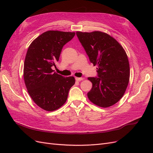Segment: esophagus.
I'll list each match as a JSON object with an SVG mask.
<instances>
[{
  "label": "esophagus",
  "mask_w": 153,
  "mask_h": 153,
  "mask_svg": "<svg viewBox=\"0 0 153 153\" xmlns=\"http://www.w3.org/2000/svg\"><path fill=\"white\" fill-rule=\"evenodd\" d=\"M84 79V78H78V77H76L75 78V80L76 81H82V80H83Z\"/></svg>",
  "instance_id": "1"
}]
</instances>
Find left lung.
Returning <instances> with one entry per match:
<instances>
[{"label":"left lung","instance_id":"1","mask_svg":"<svg viewBox=\"0 0 153 153\" xmlns=\"http://www.w3.org/2000/svg\"><path fill=\"white\" fill-rule=\"evenodd\" d=\"M76 36L94 66L98 77H89L92 87L87 93L91 102L107 108L122 98L128 87L130 69L127 54L118 41L101 31L82 32Z\"/></svg>","mask_w":153,"mask_h":153}]
</instances>
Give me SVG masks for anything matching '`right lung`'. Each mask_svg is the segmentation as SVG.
I'll list each match as a JSON object with an SVG mask.
<instances>
[{
    "label": "right lung",
    "mask_w": 153,
    "mask_h": 153,
    "mask_svg": "<svg viewBox=\"0 0 153 153\" xmlns=\"http://www.w3.org/2000/svg\"><path fill=\"white\" fill-rule=\"evenodd\" d=\"M75 35L71 32H45L27 50L24 66L26 88L34 102L48 112L66 103L69 91L75 83L73 76L64 77L52 69L59 61L63 46Z\"/></svg>",
    "instance_id": "1"
}]
</instances>
